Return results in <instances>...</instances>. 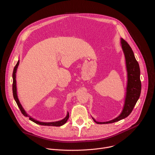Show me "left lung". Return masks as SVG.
<instances>
[{
	"label": "left lung",
	"mask_w": 155,
	"mask_h": 155,
	"mask_svg": "<svg viewBox=\"0 0 155 155\" xmlns=\"http://www.w3.org/2000/svg\"><path fill=\"white\" fill-rule=\"evenodd\" d=\"M121 47L124 53L127 72V83L124 105L121 114L114 120L107 122H97V124H108L118 121L128 117L136 104L141 93V81L140 78L139 65L134 54V52L126 41L121 38Z\"/></svg>",
	"instance_id": "8db88e82"
}]
</instances>
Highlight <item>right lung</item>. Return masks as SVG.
Here are the masks:
<instances>
[{
    "label": "right lung",
    "instance_id": "right-lung-1",
    "mask_svg": "<svg viewBox=\"0 0 155 155\" xmlns=\"http://www.w3.org/2000/svg\"><path fill=\"white\" fill-rule=\"evenodd\" d=\"M19 61H18L17 64H16V65L15 66L14 68V69H13V85H12V90H13V97L19 108V110H21V113L23 114L25 117H28V114L26 113V112L25 111V110L23 109V107H22V105H21L19 101V99L18 98V96H17V93H16V70H17V68H18V66L19 65ZM69 113H68V115L67 116H66L64 119H62V120L61 121H56V122H50V123H44V122H40V121H38L35 120H34V118H31V117H29V120H31L32 121L34 122L36 124H40V125H43V126H61L63 124H64L66 122H67V121L69 119Z\"/></svg>",
    "mask_w": 155,
    "mask_h": 155
}]
</instances>
